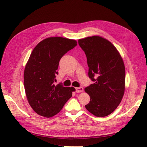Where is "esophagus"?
<instances>
[{"instance_id":"obj_1","label":"esophagus","mask_w":147,"mask_h":147,"mask_svg":"<svg viewBox=\"0 0 147 147\" xmlns=\"http://www.w3.org/2000/svg\"><path fill=\"white\" fill-rule=\"evenodd\" d=\"M76 91L77 93H81V92L83 91V88L82 87H79L76 88Z\"/></svg>"}]
</instances>
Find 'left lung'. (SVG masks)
Returning a JSON list of instances; mask_svg holds the SVG:
<instances>
[{"label": "left lung", "mask_w": 147, "mask_h": 147, "mask_svg": "<svg viewBox=\"0 0 147 147\" xmlns=\"http://www.w3.org/2000/svg\"><path fill=\"white\" fill-rule=\"evenodd\" d=\"M87 57L88 76L93 84L84 88L90 96L86 110L98 117L113 112L125 93V68L120 53L111 42L99 36L78 40Z\"/></svg>", "instance_id": "1"}]
</instances>
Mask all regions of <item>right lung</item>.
Here are the masks:
<instances>
[{
	"mask_svg": "<svg viewBox=\"0 0 147 147\" xmlns=\"http://www.w3.org/2000/svg\"><path fill=\"white\" fill-rule=\"evenodd\" d=\"M77 45L76 40L51 37L33 49L24 72L26 95L36 113L47 118L57 114L75 91L73 87L55 85L59 63L67 51Z\"/></svg>",
	"mask_w": 147,
	"mask_h": 147,
	"instance_id": "add662e5",
	"label": "right lung"
}]
</instances>
